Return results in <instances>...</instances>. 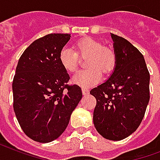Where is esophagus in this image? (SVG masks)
I'll return each instance as SVG.
<instances>
[{
    "mask_svg": "<svg viewBox=\"0 0 160 160\" xmlns=\"http://www.w3.org/2000/svg\"><path fill=\"white\" fill-rule=\"evenodd\" d=\"M82 94L83 95H88L89 94V90L88 88H82Z\"/></svg>",
    "mask_w": 160,
    "mask_h": 160,
    "instance_id": "esophagus-1",
    "label": "esophagus"
}]
</instances>
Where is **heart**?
Here are the masks:
<instances>
[{"mask_svg": "<svg viewBox=\"0 0 160 160\" xmlns=\"http://www.w3.org/2000/svg\"><path fill=\"white\" fill-rule=\"evenodd\" d=\"M88 58L86 70L79 71L72 78V82L82 88H88L101 80V72L108 74L114 69L117 55L112 49L106 48L101 42L91 38H82L75 44V52L70 48H62L59 54L62 67L68 72L76 71L79 58Z\"/></svg>", "mask_w": 160, "mask_h": 160, "instance_id": "obj_1", "label": "heart"}]
</instances>
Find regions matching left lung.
I'll use <instances>...</instances> for the list:
<instances>
[{"label": "left lung", "instance_id": "1", "mask_svg": "<svg viewBox=\"0 0 160 160\" xmlns=\"http://www.w3.org/2000/svg\"><path fill=\"white\" fill-rule=\"evenodd\" d=\"M117 55L110 78L90 91L97 104L93 123L103 138L118 141L140 125L149 101V72L142 53L122 37L111 34Z\"/></svg>", "mask_w": 160, "mask_h": 160}]
</instances>
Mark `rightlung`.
I'll list each match as a JSON object with an SVG mask.
<instances>
[{"mask_svg":"<svg viewBox=\"0 0 160 160\" xmlns=\"http://www.w3.org/2000/svg\"><path fill=\"white\" fill-rule=\"evenodd\" d=\"M70 34L52 33L34 41L17 63L13 108L22 130L39 143L55 140L68 125L82 93L61 65L59 54Z\"/></svg>","mask_w":160,"mask_h":160,"instance_id":"right-lung-1","label":"right lung"}]
</instances>
